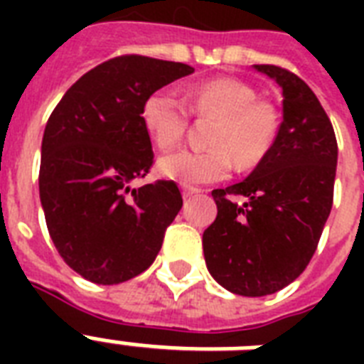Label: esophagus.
I'll use <instances>...</instances> for the list:
<instances>
[{
	"instance_id": "esophagus-1",
	"label": "esophagus",
	"mask_w": 364,
	"mask_h": 364,
	"mask_svg": "<svg viewBox=\"0 0 364 364\" xmlns=\"http://www.w3.org/2000/svg\"><path fill=\"white\" fill-rule=\"evenodd\" d=\"M181 193H183V200H188L191 196H194V194L198 193V191H196V188H193V187H183Z\"/></svg>"
}]
</instances>
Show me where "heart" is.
<instances>
[{
  "label": "heart",
  "instance_id": "obj_1",
  "mask_svg": "<svg viewBox=\"0 0 364 364\" xmlns=\"http://www.w3.org/2000/svg\"><path fill=\"white\" fill-rule=\"evenodd\" d=\"M257 94L238 79H213L191 88L188 107L194 115H211L208 151L181 149L159 160L160 176L183 185L219 181L230 171V154L238 166L259 162L277 134L276 111L264 102H255ZM145 130L159 149L176 147L188 124V111L173 88H159L149 94L141 107Z\"/></svg>",
  "mask_w": 364,
  "mask_h": 364
}]
</instances>
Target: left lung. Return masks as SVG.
I'll use <instances>...</instances> for the list:
<instances>
[{"label":"left lung","mask_w":364,"mask_h":364,"mask_svg":"<svg viewBox=\"0 0 364 364\" xmlns=\"http://www.w3.org/2000/svg\"><path fill=\"white\" fill-rule=\"evenodd\" d=\"M283 94L277 136L251 173L211 196L217 217L204 230L205 266L219 285L242 296L287 287L316 253L333 208L338 145L319 100L300 77L253 65ZM242 196V205L233 202Z\"/></svg>","instance_id":"obj_1"}]
</instances>
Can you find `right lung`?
I'll use <instances>...</instances> for the list:
<instances>
[{"mask_svg":"<svg viewBox=\"0 0 364 364\" xmlns=\"http://www.w3.org/2000/svg\"><path fill=\"white\" fill-rule=\"evenodd\" d=\"M193 71L181 62L117 56L85 73L45 126L39 198L48 234L88 282L115 285L147 270L181 210L173 181L132 183L147 176L154 156L143 102Z\"/></svg>","mask_w":364,"mask_h":364,"instance_id":"right-lung-1","label":"right lung"}]
</instances>
